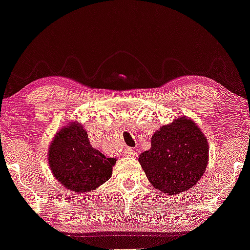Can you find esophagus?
I'll list each match as a JSON object with an SVG mask.
<instances>
[{"mask_svg":"<svg viewBox=\"0 0 250 250\" xmlns=\"http://www.w3.org/2000/svg\"><path fill=\"white\" fill-rule=\"evenodd\" d=\"M125 155L126 156V157H135L137 154H136V151L133 150L132 148H125Z\"/></svg>","mask_w":250,"mask_h":250,"instance_id":"obj_1","label":"esophagus"}]
</instances>
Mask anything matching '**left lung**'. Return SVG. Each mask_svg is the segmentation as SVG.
Segmentation results:
<instances>
[{"label": "left lung", "instance_id": "obj_1", "mask_svg": "<svg viewBox=\"0 0 250 250\" xmlns=\"http://www.w3.org/2000/svg\"><path fill=\"white\" fill-rule=\"evenodd\" d=\"M208 161L207 138L183 117L162 125L151 137V148L139 156L151 185L169 195L193 188L206 172Z\"/></svg>", "mask_w": 250, "mask_h": 250}]
</instances>
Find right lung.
<instances>
[{
  "mask_svg": "<svg viewBox=\"0 0 250 250\" xmlns=\"http://www.w3.org/2000/svg\"><path fill=\"white\" fill-rule=\"evenodd\" d=\"M49 166L62 186L77 193L91 192L112 175L114 158H106L89 144L80 124L62 129L49 147Z\"/></svg>",
  "mask_w": 250,
  "mask_h": 250,
  "instance_id": "right-lung-1",
  "label": "right lung"
}]
</instances>
